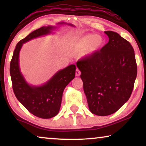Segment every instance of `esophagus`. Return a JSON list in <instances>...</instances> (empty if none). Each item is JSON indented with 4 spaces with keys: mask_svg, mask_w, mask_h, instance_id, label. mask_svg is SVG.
<instances>
[{
    "mask_svg": "<svg viewBox=\"0 0 146 146\" xmlns=\"http://www.w3.org/2000/svg\"><path fill=\"white\" fill-rule=\"evenodd\" d=\"M80 71L78 69H76V76H80Z\"/></svg>",
    "mask_w": 146,
    "mask_h": 146,
    "instance_id": "1",
    "label": "esophagus"
}]
</instances>
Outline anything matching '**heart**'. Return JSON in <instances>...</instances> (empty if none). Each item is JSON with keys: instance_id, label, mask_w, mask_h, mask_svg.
<instances>
[{"instance_id": "1", "label": "heart", "mask_w": 146, "mask_h": 146, "mask_svg": "<svg viewBox=\"0 0 146 146\" xmlns=\"http://www.w3.org/2000/svg\"><path fill=\"white\" fill-rule=\"evenodd\" d=\"M104 40L103 38L94 34H88L73 38L71 47L78 53L84 52L85 56L93 54L103 46Z\"/></svg>"}]
</instances>
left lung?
<instances>
[{
    "instance_id": "8db88e82",
    "label": "left lung",
    "mask_w": 146,
    "mask_h": 146,
    "mask_svg": "<svg viewBox=\"0 0 146 146\" xmlns=\"http://www.w3.org/2000/svg\"><path fill=\"white\" fill-rule=\"evenodd\" d=\"M104 33L108 42L76 62L90 111L100 116L115 113L128 100L137 76L132 46L117 33Z\"/></svg>"
}]
</instances>
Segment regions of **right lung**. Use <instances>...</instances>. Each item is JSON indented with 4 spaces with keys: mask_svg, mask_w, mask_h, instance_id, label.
Segmentation results:
<instances>
[{
    "mask_svg": "<svg viewBox=\"0 0 146 146\" xmlns=\"http://www.w3.org/2000/svg\"><path fill=\"white\" fill-rule=\"evenodd\" d=\"M62 25L74 27L72 24L63 22L58 23L56 26L42 27L21 40L16 46L10 65L13 88L17 100L29 112L40 118H51L59 112L64 90L74 78L76 66L71 64L60 70L44 84L35 86L28 83L21 72L19 65L20 51L23 44L34 38L52 34L54 30Z\"/></svg>",
    "mask_w": 146,
    "mask_h": 146,
    "instance_id": "add662e5",
    "label": "right lung"
}]
</instances>
